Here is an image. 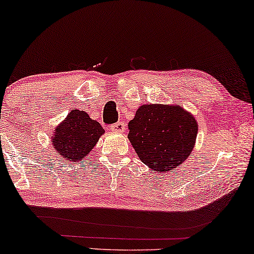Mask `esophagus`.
Here are the masks:
<instances>
[{
  "mask_svg": "<svg viewBox=\"0 0 254 254\" xmlns=\"http://www.w3.org/2000/svg\"><path fill=\"white\" fill-rule=\"evenodd\" d=\"M111 130L117 131V133H123L124 130H126V125H125V123H117L113 126H111Z\"/></svg>",
  "mask_w": 254,
  "mask_h": 254,
  "instance_id": "esophagus-1",
  "label": "esophagus"
}]
</instances>
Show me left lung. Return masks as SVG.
<instances>
[{
	"instance_id": "obj_1",
	"label": "left lung",
	"mask_w": 254,
	"mask_h": 254,
	"mask_svg": "<svg viewBox=\"0 0 254 254\" xmlns=\"http://www.w3.org/2000/svg\"><path fill=\"white\" fill-rule=\"evenodd\" d=\"M128 138L142 163L157 173L176 170L194 149L197 121L179 105L145 104L128 123Z\"/></svg>"
}]
</instances>
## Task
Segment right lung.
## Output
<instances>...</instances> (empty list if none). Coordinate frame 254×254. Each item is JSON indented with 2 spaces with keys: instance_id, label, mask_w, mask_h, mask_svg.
<instances>
[{
  "instance_id": "add662e5",
  "label": "right lung",
  "mask_w": 254,
  "mask_h": 254,
  "mask_svg": "<svg viewBox=\"0 0 254 254\" xmlns=\"http://www.w3.org/2000/svg\"><path fill=\"white\" fill-rule=\"evenodd\" d=\"M104 133L98 121L91 119L84 111L76 109L54 128L51 144L60 157L77 163L91 152Z\"/></svg>"
}]
</instances>
